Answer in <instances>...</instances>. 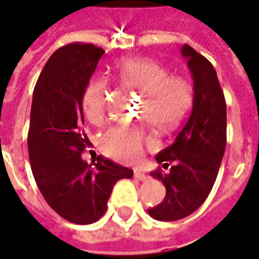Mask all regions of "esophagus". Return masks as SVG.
I'll use <instances>...</instances> for the list:
<instances>
[{
	"label": "esophagus",
	"instance_id": "1",
	"mask_svg": "<svg viewBox=\"0 0 259 259\" xmlns=\"http://www.w3.org/2000/svg\"><path fill=\"white\" fill-rule=\"evenodd\" d=\"M134 177H135L138 181H145V179H146V175H145V172H143L141 168L134 169Z\"/></svg>",
	"mask_w": 259,
	"mask_h": 259
}]
</instances>
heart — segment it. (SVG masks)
Segmentation results:
<instances>
[{
	"label": "heart",
	"mask_w": 259,
	"mask_h": 259,
	"mask_svg": "<svg viewBox=\"0 0 259 259\" xmlns=\"http://www.w3.org/2000/svg\"><path fill=\"white\" fill-rule=\"evenodd\" d=\"M124 88L143 95L138 117L157 132H169L178 125L192 106L193 90L184 77L171 75L169 70L152 59H128L114 71ZM106 81L95 78L82 95V109L92 124H101L106 116ZM149 139L142 128L114 127L101 139L102 150L120 161H135L142 156Z\"/></svg>",
	"instance_id": "heart-1"
}]
</instances>
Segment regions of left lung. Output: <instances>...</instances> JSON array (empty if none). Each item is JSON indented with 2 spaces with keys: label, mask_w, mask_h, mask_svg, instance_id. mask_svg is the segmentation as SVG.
<instances>
[{
  "label": "left lung",
  "mask_w": 259,
  "mask_h": 259,
  "mask_svg": "<svg viewBox=\"0 0 259 259\" xmlns=\"http://www.w3.org/2000/svg\"><path fill=\"white\" fill-rule=\"evenodd\" d=\"M181 54L193 78V107L172 145L156 156L161 168L150 172L165 186V197L148 211L165 222L182 220L204 203L226 148L225 96L214 66L188 44L182 45Z\"/></svg>",
  "instance_id": "8db88e82"
}]
</instances>
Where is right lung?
Listing matches in <instances>:
<instances>
[{"instance_id":"add662e5","label":"right lung","mask_w":259,"mask_h":259,"mask_svg":"<svg viewBox=\"0 0 259 259\" xmlns=\"http://www.w3.org/2000/svg\"><path fill=\"white\" fill-rule=\"evenodd\" d=\"M105 54L91 44L65 45L55 51L35 84L27 145L34 179L45 201L69 222L88 225L106 212L118 179L134 171L98 156L82 160V95Z\"/></svg>"}]
</instances>
